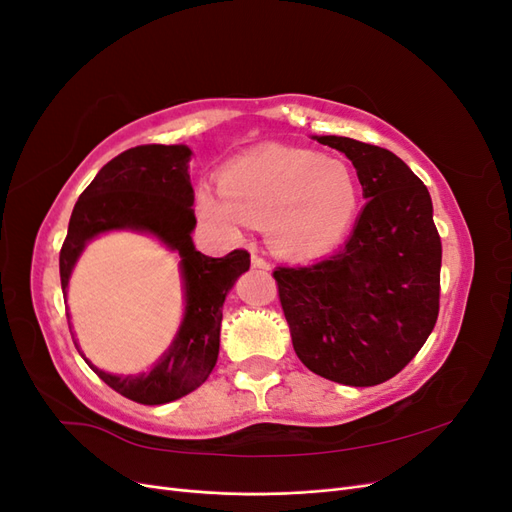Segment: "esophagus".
Segmentation results:
<instances>
[{"label": "esophagus", "instance_id": "obj_1", "mask_svg": "<svg viewBox=\"0 0 512 512\" xmlns=\"http://www.w3.org/2000/svg\"><path fill=\"white\" fill-rule=\"evenodd\" d=\"M252 267H254V269H269L271 265H269V262H267L265 258H260L258 254H252Z\"/></svg>", "mask_w": 512, "mask_h": 512}]
</instances>
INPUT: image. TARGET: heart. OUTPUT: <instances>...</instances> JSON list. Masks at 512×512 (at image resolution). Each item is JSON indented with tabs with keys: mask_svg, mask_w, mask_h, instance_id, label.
<instances>
[{
	"mask_svg": "<svg viewBox=\"0 0 512 512\" xmlns=\"http://www.w3.org/2000/svg\"><path fill=\"white\" fill-rule=\"evenodd\" d=\"M222 194L198 192V213L228 237L265 221L271 250L312 258L346 235L359 209V183L350 166L297 147H265L232 162L220 177Z\"/></svg>",
	"mask_w": 512,
	"mask_h": 512,
	"instance_id": "obj_1",
	"label": "heart"
}]
</instances>
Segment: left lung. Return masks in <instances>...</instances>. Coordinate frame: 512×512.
Returning <instances> with one entry per match:
<instances>
[{"label": "left lung", "mask_w": 512, "mask_h": 512, "mask_svg": "<svg viewBox=\"0 0 512 512\" xmlns=\"http://www.w3.org/2000/svg\"><path fill=\"white\" fill-rule=\"evenodd\" d=\"M314 138L346 153L367 203L335 254L277 267L273 277L301 363L339 384L376 386L399 374L436 327L442 243L431 196L389 149Z\"/></svg>", "instance_id": "obj_1"}]
</instances>
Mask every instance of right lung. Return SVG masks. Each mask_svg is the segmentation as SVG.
<instances>
[{"mask_svg": "<svg viewBox=\"0 0 512 512\" xmlns=\"http://www.w3.org/2000/svg\"><path fill=\"white\" fill-rule=\"evenodd\" d=\"M192 158L185 145H141L119 153L100 168L79 196L70 215L68 235L59 252L61 290H68L72 269L87 241L108 230H138L158 237L181 258L185 314L175 342L147 374L115 376L87 365L119 395L136 404L160 406L192 393L215 367L220 352L222 305L237 277L250 269V254L235 250L224 258L200 254L194 190L188 173ZM68 324H70V314ZM74 339V333H72Z\"/></svg>", "mask_w": 512, "mask_h": 512, "instance_id": "add662e5", "label": "right lung"}]
</instances>
